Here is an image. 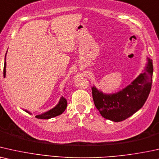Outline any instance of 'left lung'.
I'll list each match as a JSON object with an SVG mask.
<instances>
[{
    "label": "left lung",
    "mask_w": 159,
    "mask_h": 159,
    "mask_svg": "<svg viewBox=\"0 0 159 159\" xmlns=\"http://www.w3.org/2000/svg\"><path fill=\"white\" fill-rule=\"evenodd\" d=\"M147 61L143 73L119 92L105 94L95 86H92L93 100L102 117L120 122L143 106L151 92L153 72V61L148 57Z\"/></svg>",
    "instance_id": "left-lung-1"
}]
</instances>
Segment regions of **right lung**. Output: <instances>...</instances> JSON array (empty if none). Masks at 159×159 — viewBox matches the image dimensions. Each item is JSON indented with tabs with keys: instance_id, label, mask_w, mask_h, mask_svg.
<instances>
[{
	"instance_id": "obj_1",
	"label": "right lung",
	"mask_w": 159,
	"mask_h": 159,
	"mask_svg": "<svg viewBox=\"0 0 159 159\" xmlns=\"http://www.w3.org/2000/svg\"><path fill=\"white\" fill-rule=\"evenodd\" d=\"M6 54H7V52L6 53V56H5V62H4V67H3V77H6ZM67 105V99L65 98V97H62L59 101L58 104L56 105L54 107H53L49 111L45 112V113H42V114H39V115L35 116V117L37 118H40V119H49V118L56 117V116H60L62 114L63 112L65 111ZM25 112L28 113L29 114H32L30 112H29L27 110H24Z\"/></svg>"
}]
</instances>
